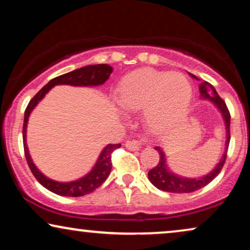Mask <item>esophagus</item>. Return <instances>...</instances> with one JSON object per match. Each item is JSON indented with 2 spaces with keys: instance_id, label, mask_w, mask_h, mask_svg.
<instances>
[{
  "instance_id": "obj_1",
  "label": "esophagus",
  "mask_w": 250,
  "mask_h": 250,
  "mask_svg": "<svg viewBox=\"0 0 250 250\" xmlns=\"http://www.w3.org/2000/svg\"><path fill=\"white\" fill-rule=\"evenodd\" d=\"M125 146L128 150H139L141 148L142 142L139 140H128V141H126Z\"/></svg>"
}]
</instances>
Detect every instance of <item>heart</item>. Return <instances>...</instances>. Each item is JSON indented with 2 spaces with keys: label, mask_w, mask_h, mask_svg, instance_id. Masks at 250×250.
I'll return each mask as SVG.
<instances>
[{
  "label": "heart",
  "mask_w": 250,
  "mask_h": 250,
  "mask_svg": "<svg viewBox=\"0 0 250 250\" xmlns=\"http://www.w3.org/2000/svg\"><path fill=\"white\" fill-rule=\"evenodd\" d=\"M192 98V87L183 74L150 68L123 78L118 104L127 111L143 109V116L156 131L167 128L183 117Z\"/></svg>",
  "instance_id": "1"
}]
</instances>
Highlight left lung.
Instances as JSON below:
<instances>
[{"mask_svg":"<svg viewBox=\"0 0 250 250\" xmlns=\"http://www.w3.org/2000/svg\"><path fill=\"white\" fill-rule=\"evenodd\" d=\"M190 76L192 78L199 81V78H197L194 75L190 74ZM199 91H200V97L203 99H207L210 102L216 105V108L220 110L222 117L224 119L225 124V131H227V140H225V148L223 156L220 160V163L215 166V168L211 170L210 173L206 174L205 176L198 177V179H188V177H182L177 174L173 173L172 170H169V167L167 165L166 162V156L164 150L160 146H156V150L159 153V162L157 164L156 167H153L152 169L149 170L148 177L149 181L155 186L157 189L166 191V192H172V193H190L193 191H197L201 189V188L206 187L208 183H210L218 174H220L221 169L223 168L225 160H227V153L229 143H230V122H231V116L229 112V109L225 104L220 95L217 94L216 90L211 84L208 82H203L199 84Z\"/></svg>","mask_w":250,"mask_h":250,"instance_id":"obj_1","label":"left lung"}]
</instances>
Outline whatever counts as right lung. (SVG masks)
Instances as JSON below:
<instances>
[{
  "instance_id": "right-lung-1",
  "label": "right lung",
  "mask_w": 250,
  "mask_h": 250,
  "mask_svg": "<svg viewBox=\"0 0 250 250\" xmlns=\"http://www.w3.org/2000/svg\"><path fill=\"white\" fill-rule=\"evenodd\" d=\"M112 67L105 63L91 64L80 69L69 71V73L60 75L53 80H51L45 86H43L37 92L35 97L29 101L25 110V118H23L22 126V140H23V150H25V157L28 164L30 170L35 176V179L42 184L44 188L50 190L51 192L59 194L64 197H81L84 194H88L101 186L107 180L111 170V153L114 150L121 146V145H108L102 150L100 156L93 166V168L87 173L86 175L81 179L71 181V182H58V181L51 180L46 177L33 163L32 157L29 155L28 146L26 142V132L27 124L30 112L36 107L37 104L45 97V94L51 88L56 85H73V86H98V85L104 84L112 73Z\"/></svg>"
}]
</instances>
